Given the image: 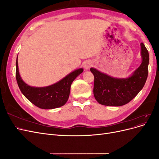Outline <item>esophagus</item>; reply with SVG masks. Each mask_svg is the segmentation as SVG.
Segmentation results:
<instances>
[{
  "instance_id": "1",
  "label": "esophagus",
  "mask_w": 159,
  "mask_h": 159,
  "mask_svg": "<svg viewBox=\"0 0 159 159\" xmlns=\"http://www.w3.org/2000/svg\"><path fill=\"white\" fill-rule=\"evenodd\" d=\"M91 62L90 61H87L85 62V63L84 64V68L86 70H88L89 68H90V67L91 66Z\"/></svg>"
}]
</instances>
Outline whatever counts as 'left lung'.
Here are the masks:
<instances>
[{
	"mask_svg": "<svg viewBox=\"0 0 159 159\" xmlns=\"http://www.w3.org/2000/svg\"><path fill=\"white\" fill-rule=\"evenodd\" d=\"M141 64L127 78H114L91 68L94 75L93 95L99 103L106 106H122L128 103L143 89L147 79L149 54L141 44Z\"/></svg>",
	"mask_w": 159,
	"mask_h": 159,
	"instance_id": "obj_1",
	"label": "left lung"
}]
</instances>
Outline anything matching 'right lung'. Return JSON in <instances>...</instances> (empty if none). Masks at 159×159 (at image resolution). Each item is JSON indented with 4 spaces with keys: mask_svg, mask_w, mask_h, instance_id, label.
<instances>
[{
    "mask_svg": "<svg viewBox=\"0 0 159 159\" xmlns=\"http://www.w3.org/2000/svg\"><path fill=\"white\" fill-rule=\"evenodd\" d=\"M16 68V78L22 94L32 103L44 109H55L64 105L69 98L72 82L84 71L81 68L75 70L57 82L46 87H33L25 83L20 77L18 56Z\"/></svg>",
    "mask_w": 159,
    "mask_h": 159,
    "instance_id": "obj_1",
    "label": "right lung"
}]
</instances>
